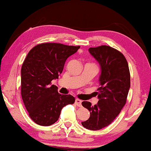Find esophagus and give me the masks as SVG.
Here are the masks:
<instances>
[{"label": "esophagus", "mask_w": 151, "mask_h": 151, "mask_svg": "<svg viewBox=\"0 0 151 151\" xmlns=\"http://www.w3.org/2000/svg\"><path fill=\"white\" fill-rule=\"evenodd\" d=\"M81 103H82V101H81V100H80L79 99H78V98H76V99H75V104L77 106L81 107V106H82Z\"/></svg>", "instance_id": "obj_1"}]
</instances>
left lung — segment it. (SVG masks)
I'll return each instance as SVG.
<instances>
[{"label":"left lung","instance_id":"1","mask_svg":"<svg viewBox=\"0 0 151 151\" xmlns=\"http://www.w3.org/2000/svg\"><path fill=\"white\" fill-rule=\"evenodd\" d=\"M88 52L101 68L100 87L97 93L99 101L93 106L88 101L82 102V106L90 111V117L81 124L88 130H98L109 126L125 106L130 75L127 60L116 49L101 45L90 47Z\"/></svg>","mask_w":151,"mask_h":151}]
</instances>
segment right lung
I'll use <instances>...</instances> for the list:
<instances>
[{"label": "right lung", "mask_w": 151, "mask_h": 151, "mask_svg": "<svg viewBox=\"0 0 151 151\" xmlns=\"http://www.w3.org/2000/svg\"><path fill=\"white\" fill-rule=\"evenodd\" d=\"M80 46L44 43L29 52L21 67V96L31 119L38 125L50 126L62 109L75 103L71 95H61L51 81L58 78L66 59Z\"/></svg>", "instance_id": "obj_1"}]
</instances>
